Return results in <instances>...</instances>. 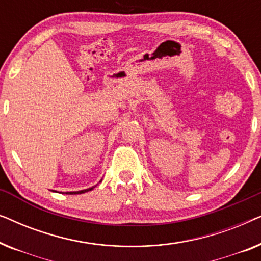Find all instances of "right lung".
<instances>
[{"label": "right lung", "instance_id": "right-lung-1", "mask_svg": "<svg viewBox=\"0 0 261 261\" xmlns=\"http://www.w3.org/2000/svg\"><path fill=\"white\" fill-rule=\"evenodd\" d=\"M95 187H92V188H89V189H85V190H81V191H73V192H69V194H84V192H87V191H90V190H92V189H94ZM67 194V192H66Z\"/></svg>", "mask_w": 261, "mask_h": 261}]
</instances>
